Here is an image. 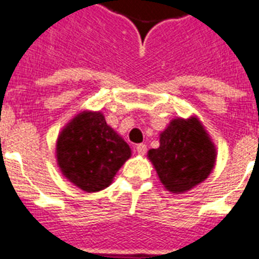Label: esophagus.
<instances>
[{
  "label": "esophagus",
  "instance_id": "34e87169",
  "mask_svg": "<svg viewBox=\"0 0 259 259\" xmlns=\"http://www.w3.org/2000/svg\"><path fill=\"white\" fill-rule=\"evenodd\" d=\"M137 151H138V154H140V155H145V154H146V151H147V146L146 145H145V143H140V145H137Z\"/></svg>",
  "mask_w": 259,
  "mask_h": 259
}]
</instances>
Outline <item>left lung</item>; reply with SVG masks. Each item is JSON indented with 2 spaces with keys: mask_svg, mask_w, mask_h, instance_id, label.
Returning a JSON list of instances; mask_svg holds the SVG:
<instances>
[{
  "mask_svg": "<svg viewBox=\"0 0 259 259\" xmlns=\"http://www.w3.org/2000/svg\"><path fill=\"white\" fill-rule=\"evenodd\" d=\"M159 143L147 156L170 192L192 190L213 170L216 147L197 117L174 118L160 133Z\"/></svg>",
  "mask_w": 259,
  "mask_h": 259,
  "instance_id": "obj_1",
  "label": "left lung"
}]
</instances>
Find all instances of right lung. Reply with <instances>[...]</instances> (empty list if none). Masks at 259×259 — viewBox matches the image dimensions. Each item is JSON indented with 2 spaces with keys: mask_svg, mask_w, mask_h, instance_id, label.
Wrapping results in <instances>:
<instances>
[{
  "mask_svg": "<svg viewBox=\"0 0 259 259\" xmlns=\"http://www.w3.org/2000/svg\"><path fill=\"white\" fill-rule=\"evenodd\" d=\"M130 155L129 145L106 123L101 112L79 113L60 132L56 142L60 171L85 192L109 187Z\"/></svg>",
  "mask_w": 259,
  "mask_h": 259,
  "instance_id": "1",
  "label": "right lung"
}]
</instances>
